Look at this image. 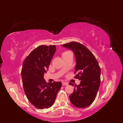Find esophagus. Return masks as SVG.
Masks as SVG:
<instances>
[{
    "label": "esophagus",
    "mask_w": 123,
    "mask_h": 123,
    "mask_svg": "<svg viewBox=\"0 0 123 123\" xmlns=\"http://www.w3.org/2000/svg\"><path fill=\"white\" fill-rule=\"evenodd\" d=\"M62 86H63L68 85V83H66V82H65V81H62Z\"/></svg>",
    "instance_id": "1"
}]
</instances>
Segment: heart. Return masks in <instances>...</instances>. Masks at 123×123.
Listing matches in <instances>:
<instances>
[{"label":"heart","mask_w":123,"mask_h":123,"mask_svg":"<svg viewBox=\"0 0 123 123\" xmlns=\"http://www.w3.org/2000/svg\"><path fill=\"white\" fill-rule=\"evenodd\" d=\"M67 52H68V51H65V52H64V53H63V54H64V53H67Z\"/></svg>","instance_id":"obj_1"}]
</instances>
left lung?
Wrapping results in <instances>:
<instances>
[{
	"instance_id": "obj_1",
	"label": "left lung",
	"mask_w": 123,
	"mask_h": 123,
	"mask_svg": "<svg viewBox=\"0 0 123 123\" xmlns=\"http://www.w3.org/2000/svg\"><path fill=\"white\" fill-rule=\"evenodd\" d=\"M62 46L73 51L76 57L75 78L80 81L74 86V91L69 95L70 102L77 108H86L94 102L101 83V68L92 53L84 45L76 42ZM70 85L74 86L70 83Z\"/></svg>"
}]
</instances>
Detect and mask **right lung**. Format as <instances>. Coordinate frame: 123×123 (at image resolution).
Here are the masks:
<instances>
[{
  "label": "right lung",
  "mask_w": 123,
  "mask_h": 123,
  "mask_svg": "<svg viewBox=\"0 0 123 123\" xmlns=\"http://www.w3.org/2000/svg\"><path fill=\"white\" fill-rule=\"evenodd\" d=\"M55 45H42L29 54L22 64L21 77L28 99L36 108L43 109L53 105L61 87L60 81L47 83L44 79L54 54Z\"/></svg>",
  "instance_id": "add662e5"
}]
</instances>
